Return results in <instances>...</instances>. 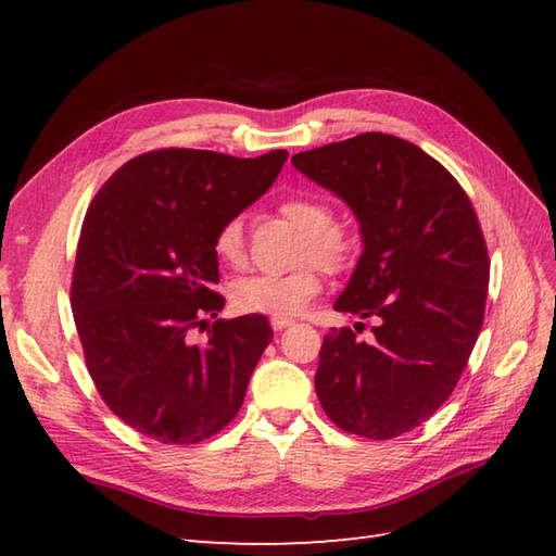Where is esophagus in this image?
I'll list each match as a JSON object with an SVG mask.
<instances>
[{
  "label": "esophagus",
  "mask_w": 556,
  "mask_h": 556,
  "mask_svg": "<svg viewBox=\"0 0 556 556\" xmlns=\"http://www.w3.org/2000/svg\"><path fill=\"white\" fill-rule=\"evenodd\" d=\"M269 325H271V329H275V332H281V329L291 327L293 320H291V317H271Z\"/></svg>",
  "instance_id": "esophagus-1"
}]
</instances>
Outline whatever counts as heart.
I'll return each mask as SVG.
<instances>
[{
  "label": "heart",
  "mask_w": 556,
  "mask_h": 556,
  "mask_svg": "<svg viewBox=\"0 0 556 556\" xmlns=\"http://www.w3.org/2000/svg\"><path fill=\"white\" fill-rule=\"evenodd\" d=\"M285 215L303 233V260H313L327 271L346 269L358 253V243L334 224V210L315 195H296L281 203ZM215 255L227 265H241L245 255L243 222H224L215 236ZM323 289L317 267L308 265L289 275H248L236 279L229 291L231 305L245 315L291 317L299 315Z\"/></svg>",
  "instance_id": "1"
}]
</instances>
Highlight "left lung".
I'll use <instances>...</instances> for the list:
<instances>
[{"label":"left lung","mask_w":556,"mask_h":556,"mask_svg":"<svg viewBox=\"0 0 556 556\" xmlns=\"http://www.w3.org/2000/svg\"><path fill=\"white\" fill-rule=\"evenodd\" d=\"M291 162L356 215L363 253L334 311L375 320L370 344L349 327L325 337L317 399L341 430L392 440L444 404L478 341L490 260L476 210L440 162L389 134Z\"/></svg>","instance_id":"obj_1"}]
</instances>
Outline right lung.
<instances>
[{"label": "right lung", "mask_w": 556, "mask_h": 556, "mask_svg": "<svg viewBox=\"0 0 556 556\" xmlns=\"http://www.w3.org/2000/svg\"><path fill=\"white\" fill-rule=\"evenodd\" d=\"M289 157L210 150L146 152L92 198L80 229L71 308L88 372L116 416L162 444H195L239 413L275 337L265 315L217 317L215 236L269 191Z\"/></svg>", "instance_id": "1"}]
</instances>
